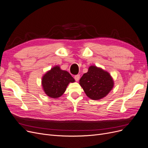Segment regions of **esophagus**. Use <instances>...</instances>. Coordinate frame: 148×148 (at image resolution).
<instances>
[{"instance_id":"obj_1","label":"esophagus","mask_w":148,"mask_h":148,"mask_svg":"<svg viewBox=\"0 0 148 148\" xmlns=\"http://www.w3.org/2000/svg\"><path fill=\"white\" fill-rule=\"evenodd\" d=\"M74 78H75V79L76 81H78L79 79V78H80V75H75V76H74Z\"/></svg>"}]
</instances>
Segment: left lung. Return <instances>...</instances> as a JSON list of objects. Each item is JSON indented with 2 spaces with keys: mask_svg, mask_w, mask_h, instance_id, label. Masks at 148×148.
<instances>
[{
  "mask_svg": "<svg viewBox=\"0 0 148 148\" xmlns=\"http://www.w3.org/2000/svg\"><path fill=\"white\" fill-rule=\"evenodd\" d=\"M79 84L88 98L98 100L107 95L113 88L114 82L107 71L91 66L81 78Z\"/></svg>",
  "mask_w": 148,
  "mask_h": 148,
  "instance_id": "obj_1",
  "label": "left lung"
}]
</instances>
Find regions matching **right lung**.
Segmentation results:
<instances>
[{
    "instance_id": "1",
    "label": "right lung",
    "mask_w": 148,
    "mask_h": 148,
    "mask_svg": "<svg viewBox=\"0 0 148 148\" xmlns=\"http://www.w3.org/2000/svg\"><path fill=\"white\" fill-rule=\"evenodd\" d=\"M74 82V78L68 72L56 66L42 76V86L47 96L58 98L62 95L70 82Z\"/></svg>"
}]
</instances>
